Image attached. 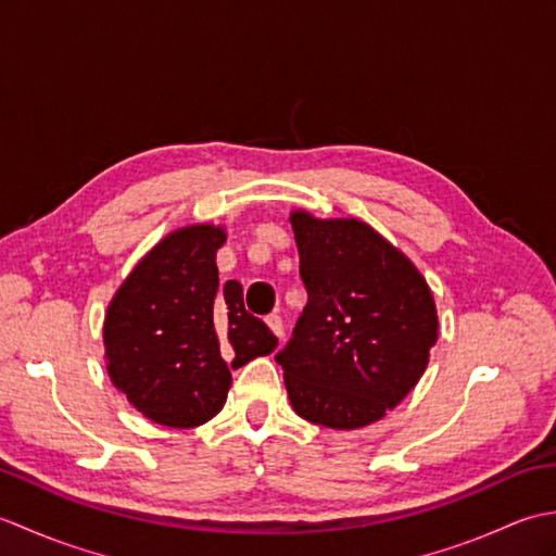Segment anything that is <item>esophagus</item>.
Wrapping results in <instances>:
<instances>
[{
    "instance_id": "1",
    "label": "esophagus",
    "mask_w": 556,
    "mask_h": 556,
    "mask_svg": "<svg viewBox=\"0 0 556 556\" xmlns=\"http://www.w3.org/2000/svg\"><path fill=\"white\" fill-rule=\"evenodd\" d=\"M265 323L269 327V332L281 339V334H285V325H281V317L279 315H267Z\"/></svg>"
}]
</instances>
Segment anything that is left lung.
I'll list each match as a JSON object with an SVG mask.
<instances>
[{
    "label": "left lung",
    "instance_id": "1",
    "mask_svg": "<svg viewBox=\"0 0 556 556\" xmlns=\"http://www.w3.org/2000/svg\"><path fill=\"white\" fill-rule=\"evenodd\" d=\"M308 303L277 353L293 410L332 430L382 420L418 384L437 308L418 267L353 217L291 212Z\"/></svg>",
    "mask_w": 556,
    "mask_h": 556
}]
</instances>
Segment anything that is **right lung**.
Returning a JSON list of instances; mask_svg holds the SVG:
<instances>
[{"instance_id":"right-lung-1","label":"right lung","mask_w":556,"mask_h":556,"mask_svg":"<svg viewBox=\"0 0 556 556\" xmlns=\"http://www.w3.org/2000/svg\"><path fill=\"white\" fill-rule=\"evenodd\" d=\"M222 224H191L138 260L104 315L112 384L157 425L198 428L227 401L231 370L277 349V337L243 305L229 279L219 289Z\"/></svg>"}]
</instances>
